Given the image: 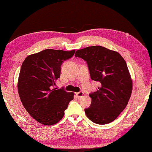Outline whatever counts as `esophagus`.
I'll list each match as a JSON object with an SVG mask.
<instances>
[{"label":"esophagus","mask_w":152,"mask_h":152,"mask_svg":"<svg viewBox=\"0 0 152 152\" xmlns=\"http://www.w3.org/2000/svg\"><path fill=\"white\" fill-rule=\"evenodd\" d=\"M83 95H84V93L82 91H80V92H79V93H76V96H77V98H82V96H83Z\"/></svg>","instance_id":"esophagus-1"}]
</instances>
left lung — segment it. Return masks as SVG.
<instances>
[{
	"mask_svg": "<svg viewBox=\"0 0 152 152\" xmlns=\"http://www.w3.org/2000/svg\"><path fill=\"white\" fill-rule=\"evenodd\" d=\"M75 57L85 60L92 80L100 83L89 96L92 102L86 108V116L97 124L112 122L126 107L132 89L127 64L118 53L96 45L77 50Z\"/></svg>",
	"mask_w": 152,
	"mask_h": 152,
	"instance_id": "8db88e82",
	"label": "left lung"
}]
</instances>
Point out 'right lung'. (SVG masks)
Instances as JSON below:
<instances>
[{"instance_id": "right-lung-1", "label": "right lung", "mask_w": 152, "mask_h": 152, "mask_svg": "<svg viewBox=\"0 0 152 152\" xmlns=\"http://www.w3.org/2000/svg\"><path fill=\"white\" fill-rule=\"evenodd\" d=\"M75 50L48 49L29 55L23 63L18 82L21 102L30 115L44 125H53L63 117L73 93L54 88L64 61Z\"/></svg>"}]
</instances>
